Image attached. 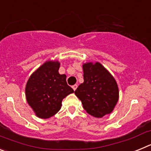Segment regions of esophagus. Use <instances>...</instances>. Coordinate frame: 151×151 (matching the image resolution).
<instances>
[{
    "mask_svg": "<svg viewBox=\"0 0 151 151\" xmlns=\"http://www.w3.org/2000/svg\"><path fill=\"white\" fill-rule=\"evenodd\" d=\"M77 87H78V85H73V90H74V91L76 90Z\"/></svg>",
    "mask_w": 151,
    "mask_h": 151,
    "instance_id": "obj_1",
    "label": "esophagus"
}]
</instances>
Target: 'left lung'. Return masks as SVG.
I'll return each mask as SVG.
<instances>
[{
	"mask_svg": "<svg viewBox=\"0 0 151 151\" xmlns=\"http://www.w3.org/2000/svg\"><path fill=\"white\" fill-rule=\"evenodd\" d=\"M84 82L75 91L88 114L101 118L113 110L119 100V88L115 78L97 62L84 63Z\"/></svg>",
	"mask_w": 151,
	"mask_h": 151,
	"instance_id": "1",
	"label": "left lung"
}]
</instances>
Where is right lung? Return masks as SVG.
<instances>
[{
	"label": "right lung",
	"mask_w": 151,
	"mask_h": 151,
	"mask_svg": "<svg viewBox=\"0 0 151 151\" xmlns=\"http://www.w3.org/2000/svg\"><path fill=\"white\" fill-rule=\"evenodd\" d=\"M58 61H47L31 75L26 86V97L35 115L48 119L60 110L63 98L74 92L66 83V76L58 72Z\"/></svg>",
	"instance_id": "1"
}]
</instances>
